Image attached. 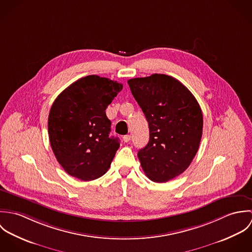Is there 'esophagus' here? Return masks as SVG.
Segmentation results:
<instances>
[{
    "label": "esophagus",
    "instance_id": "esophagus-1",
    "mask_svg": "<svg viewBox=\"0 0 252 252\" xmlns=\"http://www.w3.org/2000/svg\"><path fill=\"white\" fill-rule=\"evenodd\" d=\"M130 140H131V136H130V135H126V136L123 137V141H124L125 143H129Z\"/></svg>",
    "mask_w": 252,
    "mask_h": 252
}]
</instances>
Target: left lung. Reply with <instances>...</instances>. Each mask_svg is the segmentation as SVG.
I'll list each match as a JSON object with an SVG mask.
<instances>
[{
    "mask_svg": "<svg viewBox=\"0 0 252 252\" xmlns=\"http://www.w3.org/2000/svg\"><path fill=\"white\" fill-rule=\"evenodd\" d=\"M148 122L149 141L138 152L147 178L166 182L182 174L195 157L203 113L193 94L173 76L154 73L128 80Z\"/></svg>",
    "mask_w": 252,
    "mask_h": 252,
    "instance_id": "8db88e82",
    "label": "left lung"
}]
</instances>
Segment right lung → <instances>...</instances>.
Listing matches in <instances>:
<instances>
[{"label": "right lung", "instance_id": "right-lung-1", "mask_svg": "<svg viewBox=\"0 0 252 252\" xmlns=\"http://www.w3.org/2000/svg\"><path fill=\"white\" fill-rule=\"evenodd\" d=\"M122 87L107 77L87 75L67 87L52 104L49 142L70 176L90 181L108 172L119 142L108 136L111 123L106 109Z\"/></svg>", "mask_w": 252, "mask_h": 252}]
</instances>
